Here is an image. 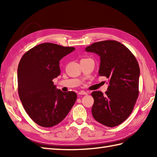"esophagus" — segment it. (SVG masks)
<instances>
[{"mask_svg": "<svg viewBox=\"0 0 157 157\" xmlns=\"http://www.w3.org/2000/svg\"><path fill=\"white\" fill-rule=\"evenodd\" d=\"M78 94L79 95H87L88 94V92H86V91H84V90H82L80 92H79Z\"/></svg>", "mask_w": 157, "mask_h": 157, "instance_id": "obj_1", "label": "esophagus"}]
</instances>
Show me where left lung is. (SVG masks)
<instances>
[{
  "label": "left lung",
  "instance_id": "8db88e82",
  "mask_svg": "<svg viewBox=\"0 0 157 157\" xmlns=\"http://www.w3.org/2000/svg\"><path fill=\"white\" fill-rule=\"evenodd\" d=\"M86 51L100 56L98 75L109 79L105 95L101 91L92 92V115L96 121L110 128L121 124L132 113L139 95L137 60L126 46L115 40L94 42Z\"/></svg>",
  "mask_w": 157,
  "mask_h": 157
}]
</instances>
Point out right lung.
I'll return each instance as SVG.
<instances>
[{"mask_svg":"<svg viewBox=\"0 0 157 157\" xmlns=\"http://www.w3.org/2000/svg\"><path fill=\"white\" fill-rule=\"evenodd\" d=\"M74 50V47L42 43L29 49L19 61V98L29 117L44 128L61 122L77 99L75 92H63L56 89L52 82L61 73L60 60Z\"/></svg>","mask_w":157,"mask_h":157,"instance_id":"add662e5","label":"right lung"}]
</instances>
